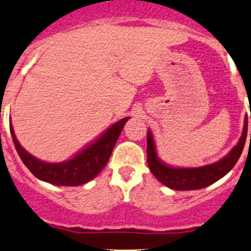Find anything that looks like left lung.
I'll return each instance as SVG.
<instances>
[{
	"mask_svg": "<svg viewBox=\"0 0 251 251\" xmlns=\"http://www.w3.org/2000/svg\"><path fill=\"white\" fill-rule=\"evenodd\" d=\"M251 118V112H250ZM248 134V116L244 118V126L243 133L237 145L229 151V153L221 158L220 161L211 165L202 166L195 168H180L172 167L166 165L165 162L158 158L156 152L155 141L150 129L148 130V165L152 175L160 180L166 187L175 190H197L209 187L212 183L217 182L222 177H225L239 160L242 151L244 149L245 140ZM251 141V133H250Z\"/></svg>",
	"mask_w": 251,
	"mask_h": 251,
	"instance_id": "left-lung-1",
	"label": "left lung"
}]
</instances>
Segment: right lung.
<instances>
[{
	"mask_svg": "<svg viewBox=\"0 0 251 251\" xmlns=\"http://www.w3.org/2000/svg\"><path fill=\"white\" fill-rule=\"evenodd\" d=\"M128 120L129 117H126L116 122L76 155L58 163L44 162L34 157L19 144L12 123L9 125V129L19 157L36 178L53 185L76 187L90 182L102 171L110 160L118 136Z\"/></svg>",
	"mask_w": 251,
	"mask_h": 251,
	"instance_id": "obj_1",
	"label": "right lung"
}]
</instances>
